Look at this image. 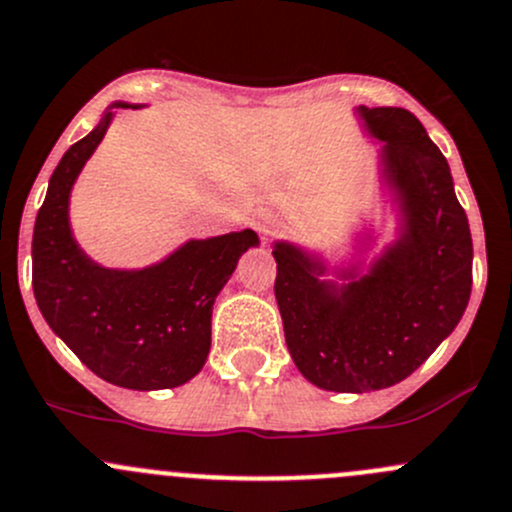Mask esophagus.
<instances>
[{
	"instance_id": "obj_1",
	"label": "esophagus",
	"mask_w": 512,
	"mask_h": 512,
	"mask_svg": "<svg viewBox=\"0 0 512 512\" xmlns=\"http://www.w3.org/2000/svg\"><path fill=\"white\" fill-rule=\"evenodd\" d=\"M250 225H252V230H255L257 235L262 237V240L272 237V235H275V230H277V220H275V215H272L270 210H257L255 215H252Z\"/></svg>"
}]
</instances>
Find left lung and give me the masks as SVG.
<instances>
[{
	"label": "left lung",
	"instance_id": "left-lung-1",
	"mask_svg": "<svg viewBox=\"0 0 512 512\" xmlns=\"http://www.w3.org/2000/svg\"><path fill=\"white\" fill-rule=\"evenodd\" d=\"M385 142V175L403 205V237L370 275L337 290L322 265L275 245V297L297 370L322 390L367 393L418 370L455 330L473 287V240L448 160L413 112L360 107Z\"/></svg>",
	"mask_w": 512,
	"mask_h": 512
}]
</instances>
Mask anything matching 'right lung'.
<instances>
[{"label":"right lung","mask_w":512,"mask_h":512,"mask_svg":"<svg viewBox=\"0 0 512 512\" xmlns=\"http://www.w3.org/2000/svg\"><path fill=\"white\" fill-rule=\"evenodd\" d=\"M109 119L112 112L74 142L49 177L32 237L34 297L47 325L94 375L130 390L177 388L205 365L215 297L257 235L190 240L137 272L94 265L69 230V192Z\"/></svg>","instance_id":"right-lung-1"}]
</instances>
